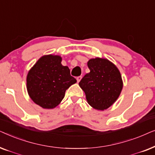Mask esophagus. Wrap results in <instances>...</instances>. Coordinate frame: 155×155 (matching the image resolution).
<instances>
[{
	"label": "esophagus",
	"instance_id": "34e87169",
	"mask_svg": "<svg viewBox=\"0 0 155 155\" xmlns=\"http://www.w3.org/2000/svg\"><path fill=\"white\" fill-rule=\"evenodd\" d=\"M81 79H82V76H78V77H77L78 82H79L80 80H81Z\"/></svg>",
	"mask_w": 155,
	"mask_h": 155
}]
</instances>
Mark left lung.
I'll return each instance as SVG.
<instances>
[{
	"label": "left lung",
	"mask_w": 155,
	"mask_h": 155,
	"mask_svg": "<svg viewBox=\"0 0 155 155\" xmlns=\"http://www.w3.org/2000/svg\"><path fill=\"white\" fill-rule=\"evenodd\" d=\"M90 70L79 82L91 107L107 109L119 97L123 88L121 75L114 64L105 58H96L87 62Z\"/></svg>",
	"instance_id": "8db88e82"
}]
</instances>
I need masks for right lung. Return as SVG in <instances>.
Segmentation results:
<instances>
[{
    "label": "right lung",
    "instance_id": "right-lung-1",
    "mask_svg": "<svg viewBox=\"0 0 155 155\" xmlns=\"http://www.w3.org/2000/svg\"><path fill=\"white\" fill-rule=\"evenodd\" d=\"M59 56L40 58L29 71L27 89L34 102L44 109H53L64 98L65 92L77 80L68 66L61 64Z\"/></svg>",
    "mask_w": 155,
    "mask_h": 155
}]
</instances>
